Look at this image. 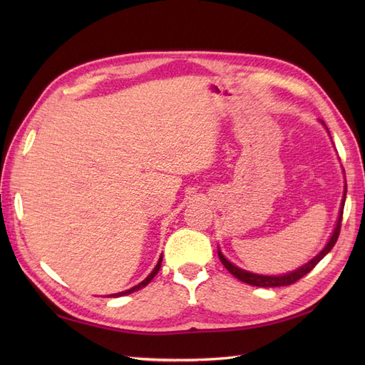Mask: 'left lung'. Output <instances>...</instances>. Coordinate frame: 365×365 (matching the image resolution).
<instances>
[{
	"label": "left lung",
	"instance_id": "8db88e82",
	"mask_svg": "<svg viewBox=\"0 0 365 365\" xmlns=\"http://www.w3.org/2000/svg\"><path fill=\"white\" fill-rule=\"evenodd\" d=\"M319 121H322V125L326 128L327 134H329V137H330V132H329V129H327L324 121H323V120H319ZM342 172H344V170H342ZM346 193H347V184H344V193H342V200H341V207H339L338 219H336V224H335V228H334V231H332V235H330V237H329V240H327V244L324 245V248H323L322 251H319V252L317 254L315 257H312L307 263L302 264L300 268H297V269H294V271H291V272H286V274H279V275L256 274V272L245 271V269H242V268L236 267V264H235L233 262H230V260L224 256L222 251H220V248L217 247V256H219L220 262H222L224 267H225L231 274H233L236 279H239L240 282H244V283H248V284H251V286H259V288H275V286H288V284L295 283L297 280H300V279L303 277V275H306L307 272H311V271L315 268V264H317L319 260H322L327 252H330V250H332L334 245L336 244L338 236H339V230H341L342 210H344V202H346Z\"/></svg>",
	"mask_w": 365,
	"mask_h": 365
}]
</instances>
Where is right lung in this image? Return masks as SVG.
<instances>
[{
  "mask_svg": "<svg viewBox=\"0 0 365 365\" xmlns=\"http://www.w3.org/2000/svg\"><path fill=\"white\" fill-rule=\"evenodd\" d=\"M161 262H163V254L160 256V259H158V263L155 264V268H153V271L148 275V277L143 280V282H140L138 284H135V286H132L130 289H126V291H123V292H118V294H109V295H106V297H114V298H117V297H123V295H129V294H132V292H135V291H138V289H141V288H145L146 284H149L150 283V280L155 277V275L158 274V271H160V268H161Z\"/></svg>",
  "mask_w": 365,
  "mask_h": 365,
  "instance_id": "add662e5",
  "label": "right lung"
}]
</instances>
